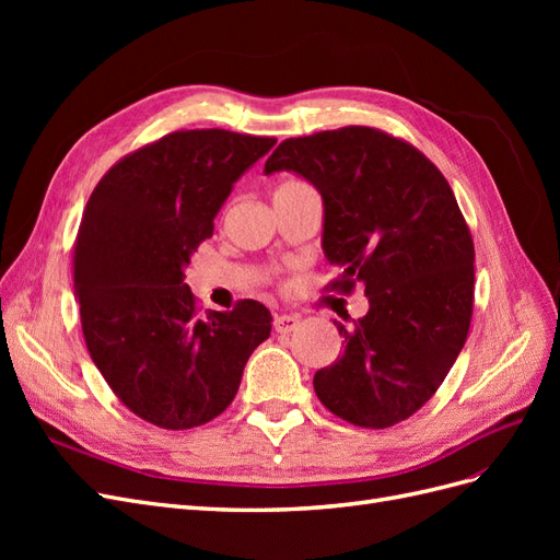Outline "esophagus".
<instances>
[{"label": "esophagus", "mask_w": 560, "mask_h": 560, "mask_svg": "<svg viewBox=\"0 0 560 560\" xmlns=\"http://www.w3.org/2000/svg\"><path fill=\"white\" fill-rule=\"evenodd\" d=\"M299 325H301V319L294 315H276V319H273V329L278 334H292L299 329Z\"/></svg>", "instance_id": "esophagus-1"}]
</instances>
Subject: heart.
I'll return each mask as SVG.
<instances>
[{
  "label": "heart",
  "mask_w": 560,
  "mask_h": 560,
  "mask_svg": "<svg viewBox=\"0 0 560 560\" xmlns=\"http://www.w3.org/2000/svg\"><path fill=\"white\" fill-rule=\"evenodd\" d=\"M292 184H303V182H299V179H290V182H282L280 186H292Z\"/></svg>",
  "instance_id": "b5f03b06"
}]
</instances>
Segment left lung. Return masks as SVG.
<instances>
[{
    "label": "left lung",
    "instance_id": "8db88e82",
    "mask_svg": "<svg viewBox=\"0 0 560 560\" xmlns=\"http://www.w3.org/2000/svg\"><path fill=\"white\" fill-rule=\"evenodd\" d=\"M264 171H294L322 194V247L343 268L327 290L362 284L369 296L352 327L334 322L343 352L317 371L315 395L352 425H397L436 393L469 334L474 241L453 189L422 151L369 126L284 140Z\"/></svg>",
    "mask_w": 560,
    "mask_h": 560
}]
</instances>
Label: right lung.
<instances>
[{
    "mask_svg": "<svg viewBox=\"0 0 560 560\" xmlns=\"http://www.w3.org/2000/svg\"><path fill=\"white\" fill-rule=\"evenodd\" d=\"M276 138L175 130L116 161L93 189L72 249L81 329L100 374L163 430L206 425L233 401L270 336V313L238 301L200 313L184 266L212 238L233 182Z\"/></svg>",
    "mask_w": 560,
    "mask_h": 560,
    "instance_id": "right-lung-1",
    "label": "right lung"
}]
</instances>
